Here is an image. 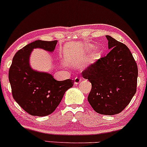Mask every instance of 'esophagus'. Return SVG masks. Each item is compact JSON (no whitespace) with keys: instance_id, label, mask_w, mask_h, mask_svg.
Segmentation results:
<instances>
[{"instance_id":"obj_1","label":"esophagus","mask_w":147,"mask_h":147,"mask_svg":"<svg viewBox=\"0 0 147 147\" xmlns=\"http://www.w3.org/2000/svg\"><path fill=\"white\" fill-rule=\"evenodd\" d=\"M81 81H82V78H80V77H75V81H74V83H75V84H79V83L81 82Z\"/></svg>"}]
</instances>
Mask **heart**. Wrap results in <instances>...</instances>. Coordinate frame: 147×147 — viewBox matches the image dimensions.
<instances>
[{
  "label": "heart",
  "instance_id": "1",
  "mask_svg": "<svg viewBox=\"0 0 147 147\" xmlns=\"http://www.w3.org/2000/svg\"><path fill=\"white\" fill-rule=\"evenodd\" d=\"M93 48H94L93 45H88V50H92V49Z\"/></svg>",
  "mask_w": 147,
  "mask_h": 147
}]
</instances>
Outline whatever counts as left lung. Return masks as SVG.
I'll return each instance as SVG.
<instances>
[{
  "label": "left lung",
  "instance_id": "left-lung-1",
  "mask_svg": "<svg viewBox=\"0 0 147 147\" xmlns=\"http://www.w3.org/2000/svg\"><path fill=\"white\" fill-rule=\"evenodd\" d=\"M110 52L82 72L92 88L88 101L94 111L113 115L124 110L136 92L138 65L126 45L109 35Z\"/></svg>",
  "mask_w": 147,
  "mask_h": 147
}]
</instances>
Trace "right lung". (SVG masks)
<instances>
[{
	"mask_svg": "<svg viewBox=\"0 0 147 147\" xmlns=\"http://www.w3.org/2000/svg\"><path fill=\"white\" fill-rule=\"evenodd\" d=\"M57 41L37 40L15 54L9 70L13 97L22 109L34 116L52 113L60 104L65 91L72 87L74 80L57 81L48 72L32 68L30 57L34 48L53 52Z\"/></svg>",
	"mask_w": 147,
	"mask_h": 147,
	"instance_id": "obj_1",
	"label": "right lung"
}]
</instances>
